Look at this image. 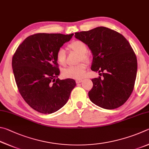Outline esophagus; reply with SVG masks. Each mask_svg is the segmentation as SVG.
<instances>
[{
	"mask_svg": "<svg viewBox=\"0 0 149 149\" xmlns=\"http://www.w3.org/2000/svg\"><path fill=\"white\" fill-rule=\"evenodd\" d=\"M82 82V79H77L76 80V83L77 84H79V83H80Z\"/></svg>",
	"mask_w": 149,
	"mask_h": 149,
	"instance_id": "1",
	"label": "esophagus"
}]
</instances>
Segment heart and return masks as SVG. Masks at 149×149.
I'll list each match as a JSON object with an SVG mask.
<instances>
[{
  "mask_svg": "<svg viewBox=\"0 0 149 149\" xmlns=\"http://www.w3.org/2000/svg\"><path fill=\"white\" fill-rule=\"evenodd\" d=\"M68 48L70 50L75 52L79 55V62L90 61V56L87 52V46L86 44L80 40H73L68 45ZM56 61L59 65L65 67L67 64L66 54L65 51L63 48H59L57 49L56 55ZM82 62L77 66L69 67L62 70V76L66 79H80L84 77L86 70L87 65L86 63Z\"/></svg>",
  "mask_w": 149,
  "mask_h": 149,
  "instance_id": "obj_1",
  "label": "heart"
}]
</instances>
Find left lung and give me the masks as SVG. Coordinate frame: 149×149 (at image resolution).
Returning a JSON list of instances; mask_svg holds the SVG:
<instances>
[{
  "mask_svg": "<svg viewBox=\"0 0 149 149\" xmlns=\"http://www.w3.org/2000/svg\"><path fill=\"white\" fill-rule=\"evenodd\" d=\"M75 37L89 47L93 54L91 69L100 77L93 79L90 100L105 109L118 108L134 90L137 61L134 49L124 36L105 27L75 33Z\"/></svg>",
  "mask_w": 149,
  "mask_h": 149,
  "instance_id": "obj_1",
  "label": "left lung"
}]
</instances>
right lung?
<instances>
[{
	"label": "right lung",
	"mask_w": 149,
	"mask_h": 149,
	"mask_svg": "<svg viewBox=\"0 0 149 149\" xmlns=\"http://www.w3.org/2000/svg\"><path fill=\"white\" fill-rule=\"evenodd\" d=\"M74 34L36 33L26 38L12 57L17 89L31 108L51 114L63 107L76 86L70 79H57L60 70L55 55Z\"/></svg>",
	"instance_id": "obj_1"
}]
</instances>
